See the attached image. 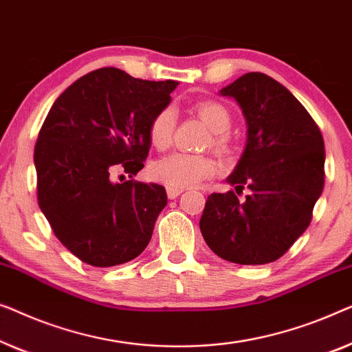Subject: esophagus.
<instances>
[{"mask_svg":"<svg viewBox=\"0 0 352 352\" xmlns=\"http://www.w3.org/2000/svg\"><path fill=\"white\" fill-rule=\"evenodd\" d=\"M183 192V190H177V188H167V196H169V199H175Z\"/></svg>","mask_w":352,"mask_h":352,"instance_id":"34e87169","label":"esophagus"}]
</instances>
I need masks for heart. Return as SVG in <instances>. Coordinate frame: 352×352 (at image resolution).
<instances>
[{
  "label": "heart",
  "instance_id": "obj_1",
  "mask_svg": "<svg viewBox=\"0 0 352 352\" xmlns=\"http://www.w3.org/2000/svg\"><path fill=\"white\" fill-rule=\"evenodd\" d=\"M197 115L206 121V124L214 131L212 145L219 153L230 151V137L228 131L231 127V113L220 102L206 100L196 105ZM177 126L175 108L167 105L156 113L150 122V140L157 150H166L170 146ZM215 161L209 156L188 155V153H172L161 157L151 166V177L167 188L195 186L197 183L207 180L215 174Z\"/></svg>",
  "mask_w": 352,
  "mask_h": 352
}]
</instances>
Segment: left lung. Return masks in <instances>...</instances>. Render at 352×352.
Masks as SVG:
<instances>
[{
  "instance_id": "obj_1",
  "label": "left lung",
  "mask_w": 352,
  "mask_h": 352,
  "mask_svg": "<svg viewBox=\"0 0 352 352\" xmlns=\"http://www.w3.org/2000/svg\"><path fill=\"white\" fill-rule=\"evenodd\" d=\"M220 92L242 108L247 145L228 177L236 191L207 197L202 237L231 263H271L306 231L322 195V133L289 89L265 73H245ZM242 189L250 192L239 200Z\"/></svg>"
}]
</instances>
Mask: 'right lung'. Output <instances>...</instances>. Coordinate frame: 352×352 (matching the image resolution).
<instances>
[{"instance_id": "right-lung-1", "label": "right lung", "mask_w": 352, "mask_h": 352, "mask_svg": "<svg viewBox=\"0 0 352 352\" xmlns=\"http://www.w3.org/2000/svg\"><path fill=\"white\" fill-rule=\"evenodd\" d=\"M177 84L98 68L49 110L34 145L38 204L57 239L84 263H127L150 242L167 195L162 185L132 177L150 151V122Z\"/></svg>"}]
</instances>
